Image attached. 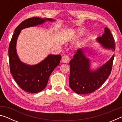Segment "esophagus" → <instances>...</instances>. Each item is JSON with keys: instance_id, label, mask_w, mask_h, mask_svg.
Masks as SVG:
<instances>
[{"instance_id": "esophagus-1", "label": "esophagus", "mask_w": 122, "mask_h": 122, "mask_svg": "<svg viewBox=\"0 0 122 122\" xmlns=\"http://www.w3.org/2000/svg\"><path fill=\"white\" fill-rule=\"evenodd\" d=\"M70 57L67 55H65L62 57V61L64 63L69 62V61H70Z\"/></svg>"}]
</instances>
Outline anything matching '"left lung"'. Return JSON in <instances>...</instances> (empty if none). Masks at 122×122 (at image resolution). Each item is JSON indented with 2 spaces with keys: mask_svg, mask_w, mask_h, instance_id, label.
<instances>
[{
  "mask_svg": "<svg viewBox=\"0 0 122 122\" xmlns=\"http://www.w3.org/2000/svg\"><path fill=\"white\" fill-rule=\"evenodd\" d=\"M97 41L106 48L115 51V41L111 31L105 28V33L97 37ZM114 55L107 62L95 71L90 69V61L86 57L83 50L79 49L70 61V71L69 86L79 94L92 93L102 85L110 76L112 70Z\"/></svg>",
  "mask_w": 122,
  "mask_h": 122,
  "instance_id": "left-lung-1",
  "label": "left lung"
}]
</instances>
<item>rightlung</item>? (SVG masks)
<instances>
[{
  "label": "right lung",
  "mask_w": 122,
  "mask_h": 122,
  "mask_svg": "<svg viewBox=\"0 0 122 122\" xmlns=\"http://www.w3.org/2000/svg\"><path fill=\"white\" fill-rule=\"evenodd\" d=\"M46 20L53 21L50 18L32 17L23 20L15 30L9 47V59L10 72L17 85L25 92L35 93L46 87L52 71L59 64L61 56L48 55L41 62L35 65L22 63L16 53V45L22 29L42 24Z\"/></svg>",
  "instance_id": "obj_1"
}]
</instances>
